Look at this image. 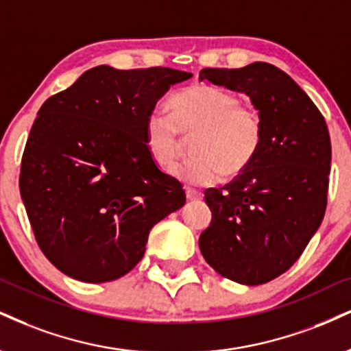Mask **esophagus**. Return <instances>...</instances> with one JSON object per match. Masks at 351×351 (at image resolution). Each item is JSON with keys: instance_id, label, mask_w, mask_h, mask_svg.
I'll return each mask as SVG.
<instances>
[{"instance_id": "1", "label": "esophagus", "mask_w": 351, "mask_h": 351, "mask_svg": "<svg viewBox=\"0 0 351 351\" xmlns=\"http://www.w3.org/2000/svg\"><path fill=\"white\" fill-rule=\"evenodd\" d=\"M186 199L188 201H199V199H202V193L194 191V189L188 188L186 189Z\"/></svg>"}]
</instances>
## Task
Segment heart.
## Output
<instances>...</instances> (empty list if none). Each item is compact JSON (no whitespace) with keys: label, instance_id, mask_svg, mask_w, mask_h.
Wrapping results in <instances>:
<instances>
[{"label":"heart","instance_id":"heart-1","mask_svg":"<svg viewBox=\"0 0 351 351\" xmlns=\"http://www.w3.org/2000/svg\"><path fill=\"white\" fill-rule=\"evenodd\" d=\"M170 114L154 111L145 121V147L154 162L170 168L193 135L191 154L171 175L191 188L213 186L250 167L263 141L256 109L240 104L237 95L210 84H194L170 99Z\"/></svg>","mask_w":351,"mask_h":351}]
</instances>
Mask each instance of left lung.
<instances>
[{
    "label": "left lung",
    "instance_id": "obj_1",
    "mask_svg": "<svg viewBox=\"0 0 351 351\" xmlns=\"http://www.w3.org/2000/svg\"><path fill=\"white\" fill-rule=\"evenodd\" d=\"M199 78L245 93L263 124L250 167L206 191L213 213L202 256L223 278L256 286L293 267L322 223L332 147L324 116L289 75L267 62L204 69Z\"/></svg>",
    "mask_w": 351,
    "mask_h": 351
}]
</instances>
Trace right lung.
<instances>
[{
	"label": "right lung",
	"instance_id": "right-lung-1",
	"mask_svg": "<svg viewBox=\"0 0 351 351\" xmlns=\"http://www.w3.org/2000/svg\"><path fill=\"white\" fill-rule=\"evenodd\" d=\"M186 71L99 65L42 104L19 189L34 235L55 268L84 282L129 273L152 227L186 202L145 147V121Z\"/></svg>",
	"mask_w": 351,
	"mask_h": 351
}]
</instances>
